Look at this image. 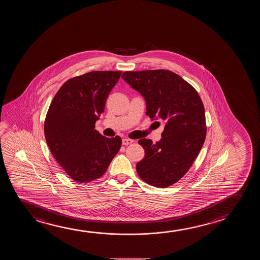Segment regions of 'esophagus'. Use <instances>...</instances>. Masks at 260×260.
<instances>
[{
    "mask_svg": "<svg viewBox=\"0 0 260 260\" xmlns=\"http://www.w3.org/2000/svg\"><path fill=\"white\" fill-rule=\"evenodd\" d=\"M132 142H133V140H131V139H123V140H122V145H124V146L129 145V144H132Z\"/></svg>",
    "mask_w": 260,
    "mask_h": 260,
    "instance_id": "1",
    "label": "esophagus"
}]
</instances>
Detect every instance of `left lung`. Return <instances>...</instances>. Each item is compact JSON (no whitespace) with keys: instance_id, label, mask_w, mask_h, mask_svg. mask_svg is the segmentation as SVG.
<instances>
[{"instance_id":"1","label":"left lung","mask_w":260,"mask_h":260,"mask_svg":"<svg viewBox=\"0 0 260 260\" xmlns=\"http://www.w3.org/2000/svg\"><path fill=\"white\" fill-rule=\"evenodd\" d=\"M121 78L145 98L146 114L166 124L158 142L139 140L145 157L137 164V173L154 187L174 184L190 168L206 140L203 103L190 84L167 70L125 72Z\"/></svg>"}]
</instances>
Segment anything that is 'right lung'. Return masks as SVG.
Masks as SVG:
<instances>
[{
	"mask_svg": "<svg viewBox=\"0 0 260 260\" xmlns=\"http://www.w3.org/2000/svg\"><path fill=\"white\" fill-rule=\"evenodd\" d=\"M120 75L121 72L98 71L72 78L50 105L45 120L46 143L65 173L78 182L101 177L120 150V137L106 138L94 124Z\"/></svg>",
	"mask_w": 260,
	"mask_h": 260,
	"instance_id": "right-lung-1",
	"label": "right lung"
}]
</instances>
